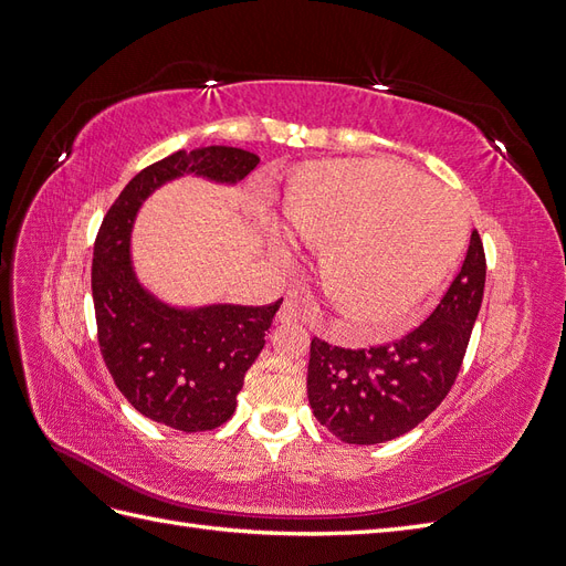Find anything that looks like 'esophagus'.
<instances>
[{
    "label": "esophagus",
    "mask_w": 566,
    "mask_h": 566,
    "mask_svg": "<svg viewBox=\"0 0 566 566\" xmlns=\"http://www.w3.org/2000/svg\"><path fill=\"white\" fill-rule=\"evenodd\" d=\"M279 321H281V323L306 321V314H304V310H302V306H300L293 297H287V300L281 304V310H279Z\"/></svg>",
    "instance_id": "esophagus-1"
}]
</instances>
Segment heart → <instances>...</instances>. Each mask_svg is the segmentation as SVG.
I'll return each mask as SVG.
<instances>
[{
    "mask_svg": "<svg viewBox=\"0 0 566 566\" xmlns=\"http://www.w3.org/2000/svg\"><path fill=\"white\" fill-rule=\"evenodd\" d=\"M287 219L302 241L328 245V295L368 333L397 328L451 271L468 235L465 208L449 188L389 160L306 167Z\"/></svg>",
    "mask_w": 566,
    "mask_h": 566,
    "instance_id": "heart-1",
    "label": "heart"
}]
</instances>
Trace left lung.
Instances as JSON below:
<instances>
[{
    "label": "left lung",
    "instance_id": "8db88e82",
    "mask_svg": "<svg viewBox=\"0 0 566 566\" xmlns=\"http://www.w3.org/2000/svg\"><path fill=\"white\" fill-rule=\"evenodd\" d=\"M486 254L472 231L468 256L439 304L399 339L368 349L312 339L306 394L321 424L345 443L391 441L447 399L482 306Z\"/></svg>",
    "mask_w": 566,
    "mask_h": 566
}]
</instances>
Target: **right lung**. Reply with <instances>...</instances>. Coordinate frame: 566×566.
Here are the masks:
<instances>
[{
  "label": "right lung",
  "mask_w": 566,
  "mask_h": 566,
  "mask_svg": "<svg viewBox=\"0 0 566 566\" xmlns=\"http://www.w3.org/2000/svg\"><path fill=\"white\" fill-rule=\"evenodd\" d=\"M260 165L243 148L177 150L142 169L111 205L94 243L92 295L98 349L117 389L153 422L208 432L235 410L245 373L283 300L266 306L169 310L146 295L129 264V229L142 200L167 179L198 172L238 181Z\"/></svg>",
  "instance_id": "obj_1"
}]
</instances>
